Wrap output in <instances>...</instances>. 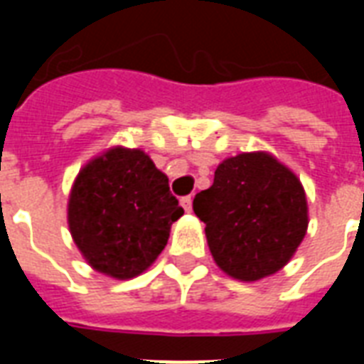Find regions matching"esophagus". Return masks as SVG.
<instances>
[{"label": "esophagus", "mask_w": 364, "mask_h": 364, "mask_svg": "<svg viewBox=\"0 0 364 364\" xmlns=\"http://www.w3.org/2000/svg\"><path fill=\"white\" fill-rule=\"evenodd\" d=\"M181 205H183V210H185V211H191V210H193V198H191V196H183Z\"/></svg>", "instance_id": "1"}]
</instances>
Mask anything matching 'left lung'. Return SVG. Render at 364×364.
Segmentation results:
<instances>
[{
	"label": "left lung",
	"mask_w": 364,
	"mask_h": 364,
	"mask_svg": "<svg viewBox=\"0 0 364 364\" xmlns=\"http://www.w3.org/2000/svg\"><path fill=\"white\" fill-rule=\"evenodd\" d=\"M193 210L205 225L213 259L228 276L257 282L287 264L308 228L304 188L266 153H243L217 166Z\"/></svg>",
	"instance_id": "obj_1"
}]
</instances>
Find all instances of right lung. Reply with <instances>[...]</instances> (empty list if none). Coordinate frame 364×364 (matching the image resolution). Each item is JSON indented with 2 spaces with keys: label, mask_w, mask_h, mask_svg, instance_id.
Here are the masks:
<instances>
[{
  "label": "right lung",
  "mask_w": 364,
  "mask_h": 364,
  "mask_svg": "<svg viewBox=\"0 0 364 364\" xmlns=\"http://www.w3.org/2000/svg\"><path fill=\"white\" fill-rule=\"evenodd\" d=\"M183 208L168 177L137 149H111L81 170L68 221L85 259L107 276L128 279L162 253Z\"/></svg>",
  "instance_id": "1"
}]
</instances>
